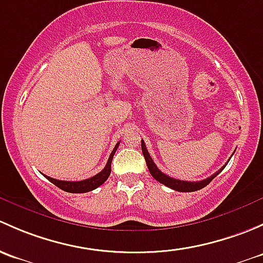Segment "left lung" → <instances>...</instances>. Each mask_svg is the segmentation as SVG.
I'll return each mask as SVG.
<instances>
[{
  "mask_svg": "<svg viewBox=\"0 0 263 263\" xmlns=\"http://www.w3.org/2000/svg\"><path fill=\"white\" fill-rule=\"evenodd\" d=\"M142 152H143V156H144V158H145V162H147V166H148V170H149L151 175L153 176V177L156 178L158 182L166 185L167 187L172 189V190H176V191H181V192H191V191L201 190L202 187H205L206 185H209V183L213 181V178L215 177V176H218L219 173L223 171L224 167L227 166V163H226L220 170H219L218 172H215L214 175L210 176V177L205 178V180L195 181V182H191V181H181V180H177V178L170 177V176L164 175L163 172L159 171V168L156 166V163H154L153 159H152V157L149 156V153H148L147 147H145V144L143 140H142Z\"/></svg>",
  "mask_w": 263,
  "mask_h": 263,
  "instance_id": "8db88e82",
  "label": "left lung"
}]
</instances>
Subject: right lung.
<instances>
[{
	"label": "right lung",
	"mask_w": 263,
	"mask_h": 263,
	"mask_svg": "<svg viewBox=\"0 0 263 263\" xmlns=\"http://www.w3.org/2000/svg\"><path fill=\"white\" fill-rule=\"evenodd\" d=\"M119 144H120V143H116L115 148H114L111 154H110L109 161H107L105 168L102 170L101 172L97 173V175H95L93 177L87 178V180H83V181H61V180H55V178H51L49 176H45V177H47L51 183L58 186V187L62 189L63 191L72 192V194H82V192H88V191L95 190V189L101 186L102 183L109 178L110 173H111L112 157L114 154H115L116 149H118Z\"/></svg>",
	"instance_id": "add662e5"
}]
</instances>
